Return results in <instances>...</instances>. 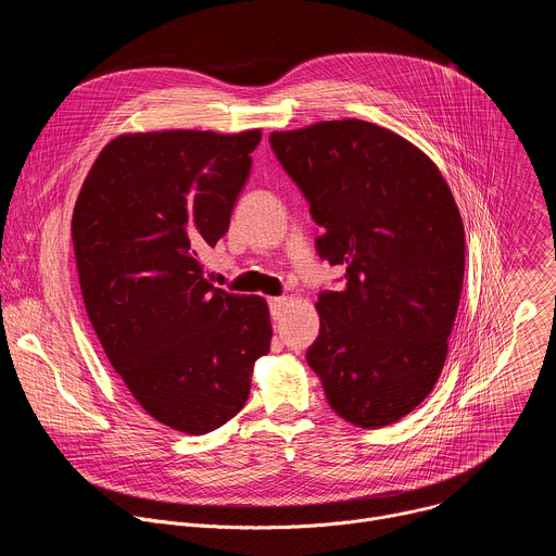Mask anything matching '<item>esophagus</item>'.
<instances>
[{"label": "esophagus", "mask_w": 556, "mask_h": 556, "mask_svg": "<svg viewBox=\"0 0 556 556\" xmlns=\"http://www.w3.org/2000/svg\"><path fill=\"white\" fill-rule=\"evenodd\" d=\"M283 305H286V296H270V299H268V307H270L273 319H279V314H281Z\"/></svg>", "instance_id": "34e87169"}]
</instances>
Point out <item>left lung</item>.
<instances>
[{"instance_id":"obj_1","label":"left lung","mask_w":556,"mask_h":556,"mask_svg":"<svg viewBox=\"0 0 556 556\" xmlns=\"http://www.w3.org/2000/svg\"><path fill=\"white\" fill-rule=\"evenodd\" d=\"M270 144L319 224L316 253L345 270L316 301L307 365L330 407L380 429L435 387L464 281V224L416 144L358 118L273 131Z\"/></svg>"}]
</instances>
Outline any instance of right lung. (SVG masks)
Instances as JSON below:
<instances>
[{
  "instance_id": "right-lung-1",
  "label": "right lung",
  "mask_w": 556,
  "mask_h": 556,
  "mask_svg": "<svg viewBox=\"0 0 556 556\" xmlns=\"http://www.w3.org/2000/svg\"><path fill=\"white\" fill-rule=\"evenodd\" d=\"M260 129L144 131L114 138L72 213L90 324L138 405L189 435L249 401L273 328L262 296L215 288L200 255L226 235Z\"/></svg>"
}]
</instances>
